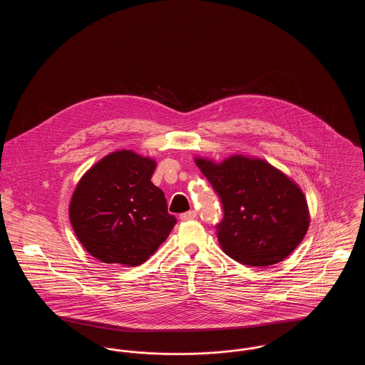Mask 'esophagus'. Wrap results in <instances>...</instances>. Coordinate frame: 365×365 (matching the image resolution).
Returning <instances> with one entry per match:
<instances>
[{
  "label": "esophagus",
  "mask_w": 365,
  "mask_h": 365,
  "mask_svg": "<svg viewBox=\"0 0 365 365\" xmlns=\"http://www.w3.org/2000/svg\"><path fill=\"white\" fill-rule=\"evenodd\" d=\"M195 216H197L195 210H189V212H185V213H182V215H180V220L187 222V220H192V219H195Z\"/></svg>",
  "instance_id": "1"
}]
</instances>
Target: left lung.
<instances>
[{"label":"left lung","instance_id":"left-lung-1","mask_svg":"<svg viewBox=\"0 0 365 365\" xmlns=\"http://www.w3.org/2000/svg\"><path fill=\"white\" fill-rule=\"evenodd\" d=\"M194 161L222 200L225 217L216 230L227 256L243 265L268 267L293 253L311 219L307 198L293 179L257 157Z\"/></svg>","mask_w":365,"mask_h":365}]
</instances>
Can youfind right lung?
I'll return each instance as SVG.
<instances>
[{
    "mask_svg": "<svg viewBox=\"0 0 365 365\" xmlns=\"http://www.w3.org/2000/svg\"><path fill=\"white\" fill-rule=\"evenodd\" d=\"M155 170V158L122 149L81 178L71 197V226L93 257L137 267L167 240L176 217L150 180Z\"/></svg>",
    "mask_w": 365,
    "mask_h": 365,
    "instance_id": "1",
    "label": "right lung"
}]
</instances>
